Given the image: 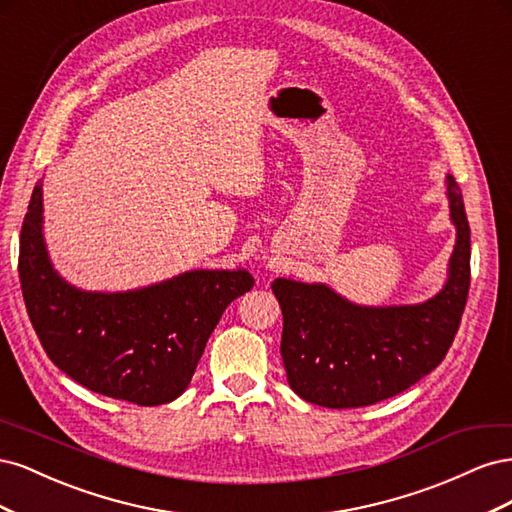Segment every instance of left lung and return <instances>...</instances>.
<instances>
[{"label":"left lung","mask_w":512,"mask_h":512,"mask_svg":"<svg viewBox=\"0 0 512 512\" xmlns=\"http://www.w3.org/2000/svg\"><path fill=\"white\" fill-rule=\"evenodd\" d=\"M448 183L457 243L446 286L421 305L359 307L322 284L275 280L284 314L282 359L290 389L309 404H378L436 369L453 346L470 290V224L453 177Z\"/></svg>","instance_id":"1"}]
</instances>
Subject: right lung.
<instances>
[{
    "label": "right lung",
    "mask_w": 512,
    "mask_h": 512,
    "mask_svg": "<svg viewBox=\"0 0 512 512\" xmlns=\"http://www.w3.org/2000/svg\"><path fill=\"white\" fill-rule=\"evenodd\" d=\"M42 185L21 226L19 280L46 356L85 389L158 406L194 376L224 309L254 286L247 271H190L134 292H81L53 271L42 241Z\"/></svg>",
    "instance_id": "obj_1"
}]
</instances>
